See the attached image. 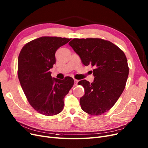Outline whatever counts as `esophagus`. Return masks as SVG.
<instances>
[{"mask_svg":"<svg viewBox=\"0 0 148 148\" xmlns=\"http://www.w3.org/2000/svg\"><path fill=\"white\" fill-rule=\"evenodd\" d=\"M78 82H79V80H78L74 79V85H75V86H77V84H78Z\"/></svg>","mask_w":148,"mask_h":148,"instance_id":"1","label":"esophagus"}]
</instances>
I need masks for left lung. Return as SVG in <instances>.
<instances>
[{"mask_svg": "<svg viewBox=\"0 0 148 148\" xmlns=\"http://www.w3.org/2000/svg\"><path fill=\"white\" fill-rule=\"evenodd\" d=\"M85 66H94L92 83L83 80L84 88L80 99L82 110L100 115L114 106L125 89L129 68L124 53L112 42L99 38H74L69 42Z\"/></svg>", "mask_w": 148, "mask_h": 148, "instance_id": "8db88e82", "label": "left lung"}]
</instances>
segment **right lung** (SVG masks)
<instances>
[{"instance_id": "right-lung-1", "label": "right lung", "mask_w": 148, "mask_h": 148, "mask_svg": "<svg viewBox=\"0 0 148 148\" xmlns=\"http://www.w3.org/2000/svg\"><path fill=\"white\" fill-rule=\"evenodd\" d=\"M71 39L41 37L26 44L18 58V77L29 104L38 113L55 115L64 108V98L74 84L70 77L60 80L51 76L55 53Z\"/></svg>"}]
</instances>
